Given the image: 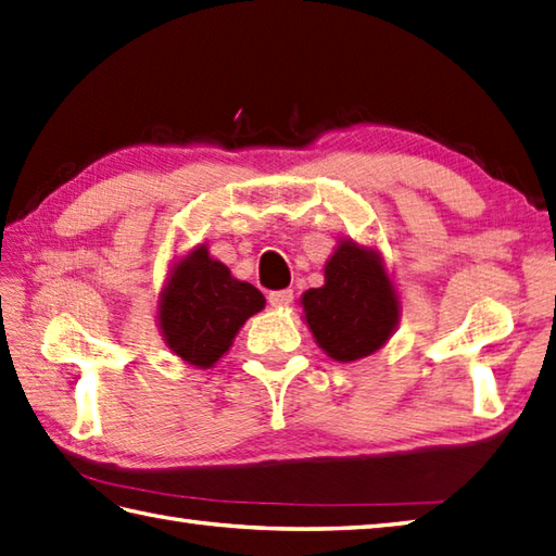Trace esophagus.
Listing matches in <instances>:
<instances>
[{"label":"esophagus","instance_id":"esophagus-1","mask_svg":"<svg viewBox=\"0 0 556 556\" xmlns=\"http://www.w3.org/2000/svg\"><path fill=\"white\" fill-rule=\"evenodd\" d=\"M267 299H269V306H275V308H287V306H291V303H293V291H291V289L271 291Z\"/></svg>","mask_w":556,"mask_h":556}]
</instances>
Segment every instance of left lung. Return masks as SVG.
<instances>
[{
	"instance_id": "obj_1",
	"label": "left lung",
	"mask_w": 556,
	"mask_h": 556,
	"mask_svg": "<svg viewBox=\"0 0 556 556\" xmlns=\"http://www.w3.org/2000/svg\"><path fill=\"white\" fill-rule=\"evenodd\" d=\"M303 320L320 350L350 364L376 354L393 337L402 303L374 245L342 238L325 263V285L301 296Z\"/></svg>"
}]
</instances>
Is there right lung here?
<instances>
[{
    "label": "right lung",
    "instance_id": "obj_1",
    "mask_svg": "<svg viewBox=\"0 0 556 556\" xmlns=\"http://www.w3.org/2000/svg\"><path fill=\"white\" fill-rule=\"evenodd\" d=\"M263 308V293L236 279L206 245H194L170 265L159 293L156 320L173 354L190 366L212 368L231 350L250 315Z\"/></svg>",
    "mask_w": 556,
    "mask_h": 556
}]
</instances>
